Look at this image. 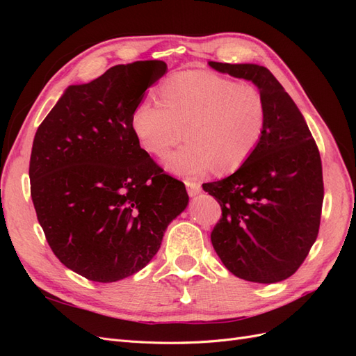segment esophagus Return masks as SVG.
I'll return each mask as SVG.
<instances>
[{
    "instance_id": "1",
    "label": "esophagus",
    "mask_w": 356,
    "mask_h": 356,
    "mask_svg": "<svg viewBox=\"0 0 356 356\" xmlns=\"http://www.w3.org/2000/svg\"><path fill=\"white\" fill-rule=\"evenodd\" d=\"M186 186H187V191H188L190 196H196L202 191V186H200V182H197V181L186 179Z\"/></svg>"
}]
</instances>
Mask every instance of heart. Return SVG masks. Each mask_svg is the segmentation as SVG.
Wrapping results in <instances>:
<instances>
[{"label": "heart", "instance_id": "b5f03b06", "mask_svg": "<svg viewBox=\"0 0 356 356\" xmlns=\"http://www.w3.org/2000/svg\"><path fill=\"white\" fill-rule=\"evenodd\" d=\"M159 104L136 106L132 127L147 153L165 159L177 175L199 177L213 168L218 174L238 170L260 144L267 124L263 95L209 71L172 75L159 88Z\"/></svg>", "mask_w": 356, "mask_h": 356}]
</instances>
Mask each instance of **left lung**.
Here are the masks:
<instances>
[{"label": "left lung", "mask_w": 356, "mask_h": 356, "mask_svg": "<svg viewBox=\"0 0 356 356\" xmlns=\"http://www.w3.org/2000/svg\"><path fill=\"white\" fill-rule=\"evenodd\" d=\"M209 65L252 81L267 108L266 131L252 156L230 177L203 184L221 207L211 242L234 276L281 282L298 270L318 238L324 202L319 149L297 105L267 68Z\"/></svg>", "instance_id": "obj_1"}]
</instances>
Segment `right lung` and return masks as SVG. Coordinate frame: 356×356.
Segmentation results:
<instances>
[{
  "label": "right lung",
  "mask_w": 356,
  "mask_h": 356,
  "mask_svg": "<svg viewBox=\"0 0 356 356\" xmlns=\"http://www.w3.org/2000/svg\"><path fill=\"white\" fill-rule=\"evenodd\" d=\"M166 70L136 60L70 86L37 129L29 179L38 222L59 261L89 281L141 270L188 203L184 182L149 157L132 127Z\"/></svg>",
  "instance_id": "right-lung-1"
}]
</instances>
